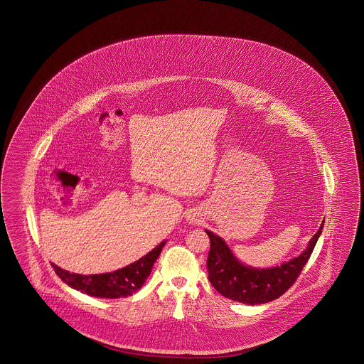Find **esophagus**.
<instances>
[{
    "instance_id": "obj_1",
    "label": "esophagus",
    "mask_w": 364,
    "mask_h": 364,
    "mask_svg": "<svg viewBox=\"0 0 364 364\" xmlns=\"http://www.w3.org/2000/svg\"><path fill=\"white\" fill-rule=\"evenodd\" d=\"M200 219H202V214L198 210L189 211V214L187 215V220H189V223H192V225H198L200 222Z\"/></svg>"
}]
</instances>
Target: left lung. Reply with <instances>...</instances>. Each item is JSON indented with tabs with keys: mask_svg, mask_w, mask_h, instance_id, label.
I'll list each match as a JSON object with an SVG mask.
<instances>
[{
	"mask_svg": "<svg viewBox=\"0 0 364 364\" xmlns=\"http://www.w3.org/2000/svg\"><path fill=\"white\" fill-rule=\"evenodd\" d=\"M323 223L325 220L298 257L272 268L245 265L234 256L225 240L205 230L211 242L207 259L210 283L223 296L247 305H262L277 299L299 277L320 238Z\"/></svg>",
	"mask_w": 364,
	"mask_h": 364,
	"instance_id": "left-lung-1",
	"label": "left lung"
}]
</instances>
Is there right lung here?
I'll return each instance as SVG.
<instances>
[{
	"mask_svg": "<svg viewBox=\"0 0 364 364\" xmlns=\"http://www.w3.org/2000/svg\"><path fill=\"white\" fill-rule=\"evenodd\" d=\"M166 240H164L160 245L149 252L146 256L141 257L138 262L120 268L114 272L100 274V275H80L70 274L53 264L55 274L58 275L69 287L74 290L81 291L90 296L97 298H122L130 296L134 292L139 290L146 279L150 275L153 264L160 256L162 247H165Z\"/></svg>",
	"mask_w": 364,
	"mask_h": 364,
	"instance_id": "1",
	"label": "right lung"
}]
</instances>
